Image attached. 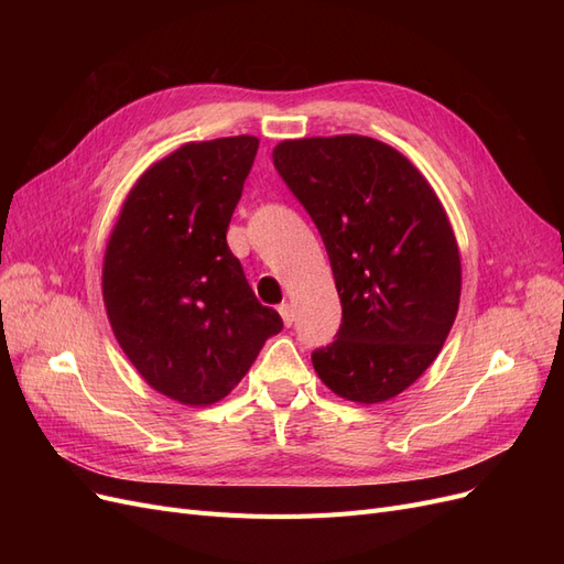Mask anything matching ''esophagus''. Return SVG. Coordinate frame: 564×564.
<instances>
[{
    "mask_svg": "<svg viewBox=\"0 0 564 564\" xmlns=\"http://www.w3.org/2000/svg\"><path fill=\"white\" fill-rule=\"evenodd\" d=\"M278 311H280V315H282L286 327H292V324H294V308H292V303H280Z\"/></svg>",
    "mask_w": 564,
    "mask_h": 564,
    "instance_id": "34e87169",
    "label": "esophagus"
}]
</instances>
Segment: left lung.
<instances>
[{
  "mask_svg": "<svg viewBox=\"0 0 564 564\" xmlns=\"http://www.w3.org/2000/svg\"><path fill=\"white\" fill-rule=\"evenodd\" d=\"M272 164L322 235L344 311L311 355L315 371L352 402L395 398L433 365L458 311L445 209L412 162L367 135L284 141Z\"/></svg>",
  "mask_w": 564,
  "mask_h": 564,
  "instance_id": "1",
  "label": "left lung"
}]
</instances>
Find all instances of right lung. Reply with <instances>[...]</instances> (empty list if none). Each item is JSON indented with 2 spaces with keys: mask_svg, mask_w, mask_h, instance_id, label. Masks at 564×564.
<instances>
[{
  "mask_svg": "<svg viewBox=\"0 0 564 564\" xmlns=\"http://www.w3.org/2000/svg\"><path fill=\"white\" fill-rule=\"evenodd\" d=\"M256 150L253 135L178 148L133 185L110 235L112 332L141 377L183 404L226 398L282 332L226 240Z\"/></svg>",
  "mask_w": 564,
  "mask_h": 564,
  "instance_id": "obj_1",
  "label": "right lung"
}]
</instances>
